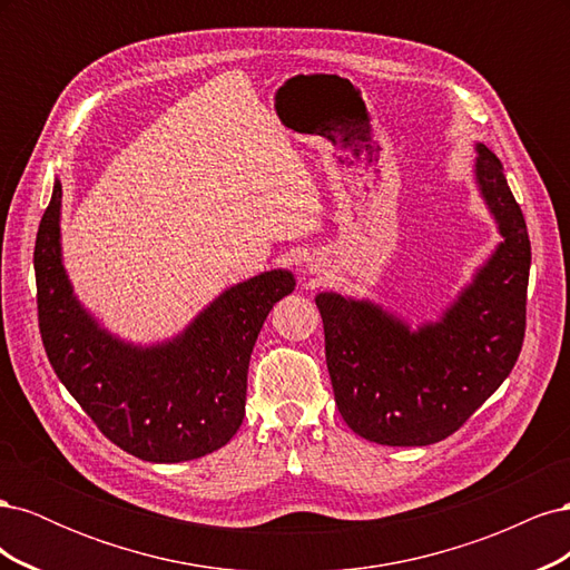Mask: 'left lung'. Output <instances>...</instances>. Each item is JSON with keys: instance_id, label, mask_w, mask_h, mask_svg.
I'll use <instances>...</instances> for the list:
<instances>
[{"instance_id": "1", "label": "left lung", "mask_w": 570, "mask_h": 570, "mask_svg": "<svg viewBox=\"0 0 570 570\" xmlns=\"http://www.w3.org/2000/svg\"><path fill=\"white\" fill-rule=\"evenodd\" d=\"M475 183L504 243L438 323L419 331L377 304L321 292L335 404L356 435L387 446L450 438L507 381L525 337L530 239L502 161L475 145Z\"/></svg>"}]
</instances>
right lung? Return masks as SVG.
Wrapping results in <instances>:
<instances>
[{"label": "right lung", "instance_id": "add662e5", "mask_svg": "<svg viewBox=\"0 0 570 570\" xmlns=\"http://www.w3.org/2000/svg\"><path fill=\"white\" fill-rule=\"evenodd\" d=\"M61 183L36 239L38 321L51 368L120 450L178 463L228 444L245 419L254 342L273 304L295 289L289 271H266L218 295L185 331L137 347L114 337L76 299L61 264Z\"/></svg>", "mask_w": 570, "mask_h": 570}]
</instances>
